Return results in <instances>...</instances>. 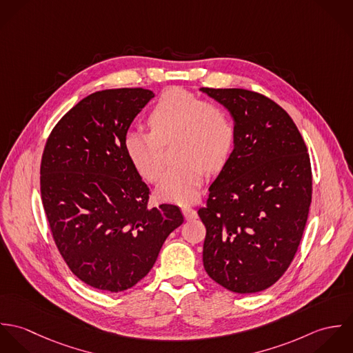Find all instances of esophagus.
<instances>
[{"instance_id": "34e87169", "label": "esophagus", "mask_w": 353, "mask_h": 353, "mask_svg": "<svg viewBox=\"0 0 353 353\" xmlns=\"http://www.w3.org/2000/svg\"><path fill=\"white\" fill-rule=\"evenodd\" d=\"M182 213H183V216H185L186 220H194V219H197V210L193 209V208H190V206H183V208H182Z\"/></svg>"}]
</instances>
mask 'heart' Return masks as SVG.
<instances>
[{
    "label": "heart",
    "instance_id": "heart-1",
    "mask_svg": "<svg viewBox=\"0 0 353 353\" xmlns=\"http://www.w3.org/2000/svg\"><path fill=\"white\" fill-rule=\"evenodd\" d=\"M151 132L132 129L123 137V148L148 182H156L164 167L163 145L174 144V159L156 188L159 199L190 203L199 196L205 170L219 171L228 160L235 129L228 111L219 103L183 90L170 88L148 115Z\"/></svg>",
    "mask_w": 353,
    "mask_h": 353
}]
</instances>
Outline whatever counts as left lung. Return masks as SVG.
Returning a JSON list of instances; mask_svg holds the SVG:
<instances>
[{
	"mask_svg": "<svg viewBox=\"0 0 353 353\" xmlns=\"http://www.w3.org/2000/svg\"><path fill=\"white\" fill-rule=\"evenodd\" d=\"M231 115L234 150L199 214L209 277L236 294L273 285L291 265L311 203V164L291 117L241 88H200Z\"/></svg>",
	"mask_w": 353,
	"mask_h": 353,
	"instance_id": "left-lung-1",
	"label": "left lung"
}]
</instances>
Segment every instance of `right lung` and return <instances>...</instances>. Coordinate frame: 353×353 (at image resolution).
<instances>
[{
  "instance_id": "add662e5",
  "label": "right lung",
  "mask_w": 353,
  "mask_h": 353,
  "mask_svg": "<svg viewBox=\"0 0 353 353\" xmlns=\"http://www.w3.org/2000/svg\"><path fill=\"white\" fill-rule=\"evenodd\" d=\"M152 98L144 88L91 94L55 125L42 156L41 194L54 242L73 274L101 291L136 285L183 223L175 205L147 206L150 189L123 148Z\"/></svg>"
}]
</instances>
